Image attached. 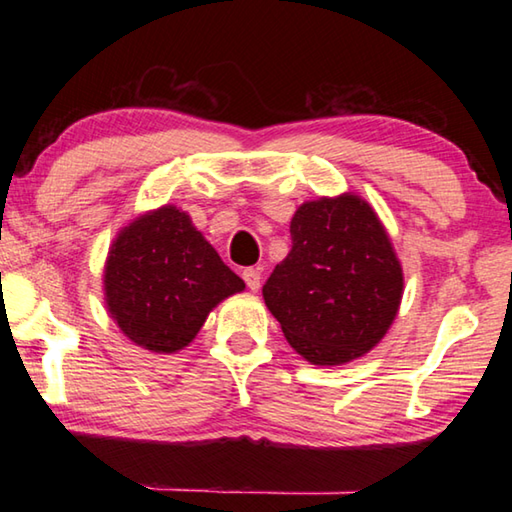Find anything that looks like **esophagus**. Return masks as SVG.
Segmentation results:
<instances>
[{"mask_svg": "<svg viewBox=\"0 0 512 512\" xmlns=\"http://www.w3.org/2000/svg\"><path fill=\"white\" fill-rule=\"evenodd\" d=\"M244 282L250 291H257L259 284H262V273H259V268H246Z\"/></svg>", "mask_w": 512, "mask_h": 512, "instance_id": "esophagus-1", "label": "esophagus"}]
</instances>
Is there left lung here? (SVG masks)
Returning a JSON list of instances; mask_svg holds the SVG:
<instances>
[{"label": "left lung", "instance_id": "8db88e82", "mask_svg": "<svg viewBox=\"0 0 512 512\" xmlns=\"http://www.w3.org/2000/svg\"><path fill=\"white\" fill-rule=\"evenodd\" d=\"M289 255L262 296L284 336L314 366H341L384 339L402 305L404 273L372 205L352 192L305 201Z\"/></svg>", "mask_w": 512, "mask_h": 512}]
</instances>
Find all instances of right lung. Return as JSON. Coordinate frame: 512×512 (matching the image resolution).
I'll use <instances>...</instances> for the list:
<instances>
[{
  "mask_svg": "<svg viewBox=\"0 0 512 512\" xmlns=\"http://www.w3.org/2000/svg\"><path fill=\"white\" fill-rule=\"evenodd\" d=\"M244 289L192 216L169 203L124 225L103 266L110 318L128 341L155 354L185 350L210 311Z\"/></svg>",
  "mask_w": 512,
  "mask_h": 512,
  "instance_id": "obj_1",
  "label": "right lung"
}]
</instances>
